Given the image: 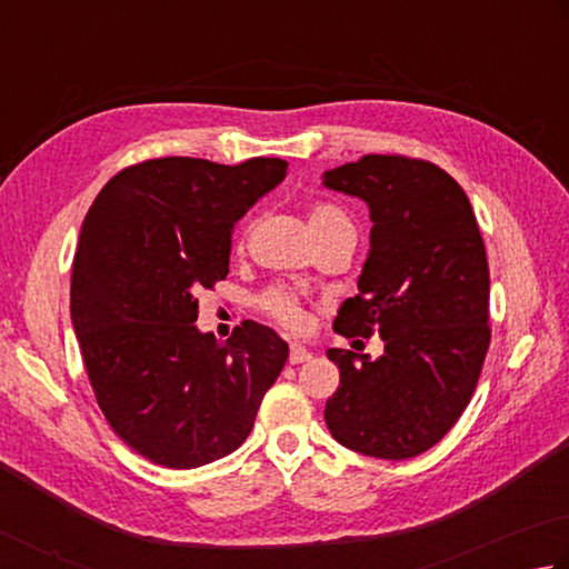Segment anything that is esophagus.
I'll use <instances>...</instances> for the list:
<instances>
[{
  "mask_svg": "<svg viewBox=\"0 0 569 569\" xmlns=\"http://www.w3.org/2000/svg\"><path fill=\"white\" fill-rule=\"evenodd\" d=\"M306 360H311V353H308V350H306L303 346L293 343V346H291V353H288V363L298 366V363H306Z\"/></svg>",
  "mask_w": 569,
  "mask_h": 569,
  "instance_id": "obj_1",
  "label": "esophagus"
}]
</instances>
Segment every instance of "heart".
<instances>
[{"label":"heart","mask_w":569,"mask_h":569,"mask_svg":"<svg viewBox=\"0 0 569 569\" xmlns=\"http://www.w3.org/2000/svg\"><path fill=\"white\" fill-rule=\"evenodd\" d=\"M306 223L311 229L313 239L318 243H323L330 236L346 229H353L348 221V216L338 209V206L328 203V201H313L306 206ZM258 311L276 320L278 326H283L288 330H303L306 328V308L303 301L298 298L291 288L286 286H271L256 298Z\"/></svg>","instance_id":"heart-1"}]
</instances>
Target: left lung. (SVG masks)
<instances>
[{
	"label": "left lung",
	"instance_id": "left-lung-1",
	"mask_svg": "<svg viewBox=\"0 0 569 569\" xmlns=\"http://www.w3.org/2000/svg\"><path fill=\"white\" fill-rule=\"evenodd\" d=\"M323 183L363 199L373 221L358 296L340 306L333 330L386 340L376 360L328 350L340 386L326 426L360 456L416 458L456 426L488 356L490 271L478 219L448 171L400 153H368L326 171Z\"/></svg>",
	"mask_w": 569,
	"mask_h": 569
}]
</instances>
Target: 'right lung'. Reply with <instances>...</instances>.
I'll list each match as a JSON object with an SVG mask.
<instances>
[{
  "label": "right lung",
  "instance_id": "obj_1",
  "mask_svg": "<svg viewBox=\"0 0 569 569\" xmlns=\"http://www.w3.org/2000/svg\"><path fill=\"white\" fill-rule=\"evenodd\" d=\"M286 167L149 159L111 177L81 223L71 323L101 412L141 458L189 470L229 456L281 376L273 328L243 320L219 343L193 320L201 288L229 276L233 223Z\"/></svg>",
  "mask_w": 569,
  "mask_h": 569
}]
</instances>
